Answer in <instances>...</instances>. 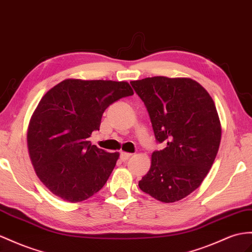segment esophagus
Instances as JSON below:
<instances>
[{"instance_id":"34e87169","label":"esophagus","mask_w":252,"mask_h":252,"mask_svg":"<svg viewBox=\"0 0 252 252\" xmlns=\"http://www.w3.org/2000/svg\"><path fill=\"white\" fill-rule=\"evenodd\" d=\"M132 157V154L131 153H126V152H121L120 153V158H121V160H126V159H128Z\"/></svg>"}]
</instances>
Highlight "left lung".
I'll return each instance as SVG.
<instances>
[{"label":"left lung","mask_w":252,"mask_h":252,"mask_svg":"<svg viewBox=\"0 0 252 252\" xmlns=\"http://www.w3.org/2000/svg\"><path fill=\"white\" fill-rule=\"evenodd\" d=\"M144 101L158 143L139 189L160 202H176L197 189L214 163L221 125L209 93L189 77L153 76L132 81Z\"/></svg>","instance_id":"8db88e82"}]
</instances>
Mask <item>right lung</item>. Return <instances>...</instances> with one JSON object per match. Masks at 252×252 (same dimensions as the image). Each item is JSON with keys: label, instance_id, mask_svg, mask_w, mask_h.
I'll return each instance as SVG.
<instances>
[{"label": "right lung", "instance_id": "obj_1", "mask_svg": "<svg viewBox=\"0 0 252 252\" xmlns=\"http://www.w3.org/2000/svg\"><path fill=\"white\" fill-rule=\"evenodd\" d=\"M134 94L127 82L66 79L38 103L28 127V148L37 177L53 195L81 202L98 192L115 168L119 152L92 145L105 109Z\"/></svg>", "mask_w": 252, "mask_h": 252}]
</instances>
